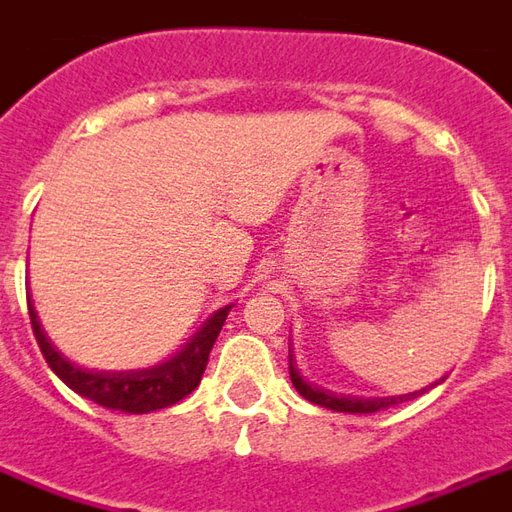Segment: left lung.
<instances>
[{"mask_svg": "<svg viewBox=\"0 0 512 512\" xmlns=\"http://www.w3.org/2000/svg\"><path fill=\"white\" fill-rule=\"evenodd\" d=\"M288 368H291V382L296 391L305 396L307 402H313V405L327 407V410H338V413H377V410H385V407L399 405V402H405V399H413V396H421V393L427 391V388H421L416 393H405V396H371V399H363V396H338V393L324 391V388H318V385H310L307 380L299 377V371L293 368V355ZM438 385V382H435Z\"/></svg>", "mask_w": 512, "mask_h": 512, "instance_id": "1", "label": "left lung"}]
</instances>
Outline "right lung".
Masks as SVG:
<instances>
[{"mask_svg":"<svg viewBox=\"0 0 512 512\" xmlns=\"http://www.w3.org/2000/svg\"><path fill=\"white\" fill-rule=\"evenodd\" d=\"M30 321L35 341L44 352L46 363L55 371L60 380L69 385L71 391L80 393L85 399H91L96 405L107 407V410H121V413H152V410H163V407L177 405L188 393L194 391L202 374H205L207 357L210 349L219 338L224 318L230 313V307H221L213 316L207 318L199 327L191 341L182 346L177 355L152 368H138V371H88V368L74 366L71 360L57 352L49 343V338L41 330V321L32 302Z\"/></svg>","mask_w":512,"mask_h":512,"instance_id":"obj_1","label":"right lung"}]
</instances>
